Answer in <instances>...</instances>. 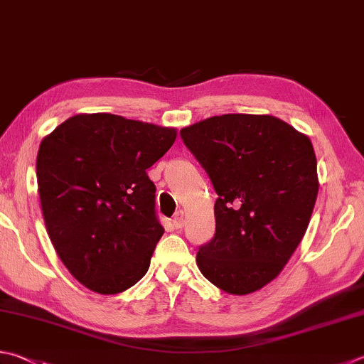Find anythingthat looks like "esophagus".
<instances>
[{
    "mask_svg": "<svg viewBox=\"0 0 364 364\" xmlns=\"http://www.w3.org/2000/svg\"><path fill=\"white\" fill-rule=\"evenodd\" d=\"M183 222H185V215H183V212H182V210H179V212H177V214L174 215V220H173V223H174L176 228H182V226H183Z\"/></svg>",
    "mask_w": 364,
    "mask_h": 364,
    "instance_id": "34e87169",
    "label": "esophagus"
}]
</instances>
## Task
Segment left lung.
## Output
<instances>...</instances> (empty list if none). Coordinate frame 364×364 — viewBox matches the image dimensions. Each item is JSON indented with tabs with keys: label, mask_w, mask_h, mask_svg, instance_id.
I'll return each instance as SVG.
<instances>
[{
	"label": "left lung",
	"mask_w": 364,
	"mask_h": 364,
	"mask_svg": "<svg viewBox=\"0 0 364 364\" xmlns=\"http://www.w3.org/2000/svg\"><path fill=\"white\" fill-rule=\"evenodd\" d=\"M217 191L215 236L196 253L203 276L231 294L276 279L307 226L318 193L309 136L267 114H223L181 129Z\"/></svg>",
	"instance_id": "obj_1"
}]
</instances>
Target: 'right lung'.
Wrapping results in <instances>:
<instances>
[{
  "instance_id": "1",
  "label": "right lung",
  "mask_w": 364,
  "mask_h": 364,
  "mask_svg": "<svg viewBox=\"0 0 364 364\" xmlns=\"http://www.w3.org/2000/svg\"><path fill=\"white\" fill-rule=\"evenodd\" d=\"M176 138V128L98 112L74 115L41 141L36 176L46 230L88 290L117 294L146 276L164 232L146 169Z\"/></svg>"
}]
</instances>
